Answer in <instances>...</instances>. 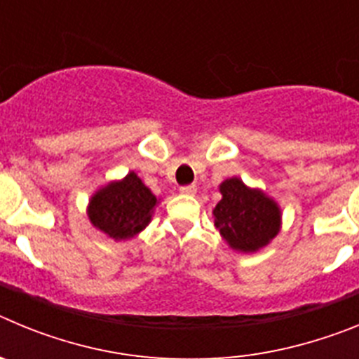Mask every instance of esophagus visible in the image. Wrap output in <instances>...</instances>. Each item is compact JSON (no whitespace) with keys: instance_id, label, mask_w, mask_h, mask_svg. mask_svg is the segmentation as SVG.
Here are the masks:
<instances>
[{"instance_id":"34e87169","label":"esophagus","mask_w":359,"mask_h":359,"mask_svg":"<svg viewBox=\"0 0 359 359\" xmlns=\"http://www.w3.org/2000/svg\"><path fill=\"white\" fill-rule=\"evenodd\" d=\"M180 192H182V194H185V196H194L196 192H198V187H196V185H185V187H182V189H180Z\"/></svg>"}]
</instances>
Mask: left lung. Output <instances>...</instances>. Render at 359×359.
I'll use <instances>...</instances> for the list:
<instances>
[{"instance_id":"8db88e82","label":"left lung","mask_w":359,"mask_h":359,"mask_svg":"<svg viewBox=\"0 0 359 359\" xmlns=\"http://www.w3.org/2000/svg\"><path fill=\"white\" fill-rule=\"evenodd\" d=\"M221 201L214 208V224L231 250L253 253L264 248L280 230L282 214L275 199L250 189L239 177L219 185Z\"/></svg>"}]
</instances>
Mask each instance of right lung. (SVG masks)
Returning <instances> with one entry per match:
<instances>
[{"label": "right lung", "mask_w": 359, "mask_h": 359, "mask_svg": "<svg viewBox=\"0 0 359 359\" xmlns=\"http://www.w3.org/2000/svg\"><path fill=\"white\" fill-rule=\"evenodd\" d=\"M156 196L144 185L136 172L98 189L88 205V217L97 230L115 241L140 233L154 214Z\"/></svg>", "instance_id": "right-lung-1"}]
</instances>
